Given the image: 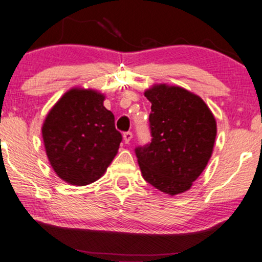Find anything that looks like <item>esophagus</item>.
<instances>
[{"label":"esophagus","mask_w":262,"mask_h":262,"mask_svg":"<svg viewBox=\"0 0 262 262\" xmlns=\"http://www.w3.org/2000/svg\"><path fill=\"white\" fill-rule=\"evenodd\" d=\"M123 137H124V142L126 143V144H128V143H130V141L132 139V132H131V131L124 132Z\"/></svg>","instance_id":"34e87169"}]
</instances>
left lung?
I'll use <instances>...</instances> for the list:
<instances>
[{"instance_id":"1","label":"left lung","mask_w":262,"mask_h":262,"mask_svg":"<svg viewBox=\"0 0 262 262\" xmlns=\"http://www.w3.org/2000/svg\"><path fill=\"white\" fill-rule=\"evenodd\" d=\"M151 102V141L136 146L143 178L167 194L191 188L212 154L217 126L199 96L180 87L154 85L144 93Z\"/></svg>"}]
</instances>
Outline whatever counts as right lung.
Here are the masks:
<instances>
[{
	"mask_svg": "<svg viewBox=\"0 0 262 262\" xmlns=\"http://www.w3.org/2000/svg\"><path fill=\"white\" fill-rule=\"evenodd\" d=\"M103 99L95 91L71 89L42 125L46 155L56 174L68 184L84 186L96 181L117 155L123 137Z\"/></svg>",
	"mask_w": 262,
	"mask_h": 262,
	"instance_id": "obj_1",
	"label": "right lung"
}]
</instances>
